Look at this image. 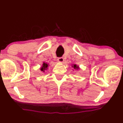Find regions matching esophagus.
Here are the masks:
<instances>
[{"label":"esophagus","instance_id":"1","mask_svg":"<svg viewBox=\"0 0 123 123\" xmlns=\"http://www.w3.org/2000/svg\"><path fill=\"white\" fill-rule=\"evenodd\" d=\"M58 62H63L64 61V58H62V57H59V58H58Z\"/></svg>","mask_w":123,"mask_h":123}]
</instances>
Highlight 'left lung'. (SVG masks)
I'll return each instance as SVG.
<instances>
[{
  "mask_svg": "<svg viewBox=\"0 0 123 123\" xmlns=\"http://www.w3.org/2000/svg\"><path fill=\"white\" fill-rule=\"evenodd\" d=\"M74 67V69H79V67H78L77 65H75V64H74V67Z\"/></svg>",
  "mask_w": 123,
  "mask_h": 123,
  "instance_id": "8db88e82",
  "label": "left lung"
}]
</instances>
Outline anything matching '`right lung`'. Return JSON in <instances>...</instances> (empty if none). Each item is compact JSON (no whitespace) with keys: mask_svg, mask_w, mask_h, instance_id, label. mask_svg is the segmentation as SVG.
<instances>
[{"mask_svg":"<svg viewBox=\"0 0 123 123\" xmlns=\"http://www.w3.org/2000/svg\"><path fill=\"white\" fill-rule=\"evenodd\" d=\"M48 64H47L46 63H43V65H42V68H41L40 69L42 71H43L44 72V71L46 70V69H47L48 68Z\"/></svg>","mask_w":123,"mask_h":123,"instance_id":"right-lung-1","label":"right lung"}]
</instances>
